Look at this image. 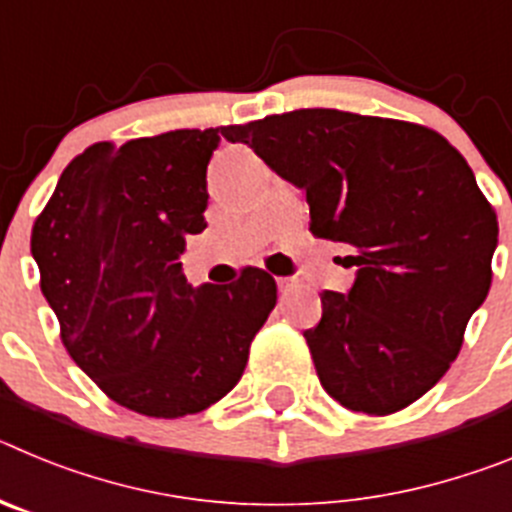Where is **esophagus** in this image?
I'll use <instances>...</instances> for the list:
<instances>
[{"mask_svg": "<svg viewBox=\"0 0 512 512\" xmlns=\"http://www.w3.org/2000/svg\"><path fill=\"white\" fill-rule=\"evenodd\" d=\"M277 287L282 295H289L292 292V287H295V279H289V277H279L277 279Z\"/></svg>", "mask_w": 512, "mask_h": 512, "instance_id": "1", "label": "esophagus"}]
</instances>
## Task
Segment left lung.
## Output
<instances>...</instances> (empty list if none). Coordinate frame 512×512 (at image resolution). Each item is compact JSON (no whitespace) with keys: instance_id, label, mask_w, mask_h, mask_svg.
<instances>
[{"instance_id":"left-lung-1","label":"left lung","mask_w":512,"mask_h":512,"mask_svg":"<svg viewBox=\"0 0 512 512\" xmlns=\"http://www.w3.org/2000/svg\"><path fill=\"white\" fill-rule=\"evenodd\" d=\"M305 189L310 233L351 248L348 295L325 289L305 330L320 384L343 408L392 415L449 372L492 284L497 215L436 130L341 110L228 125Z\"/></svg>"}]
</instances>
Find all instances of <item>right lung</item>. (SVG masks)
Segmentation results:
<instances>
[{"mask_svg":"<svg viewBox=\"0 0 512 512\" xmlns=\"http://www.w3.org/2000/svg\"><path fill=\"white\" fill-rule=\"evenodd\" d=\"M220 128L94 143L63 169L33 225L40 289L71 359L148 418H184L228 395L277 282L246 266L192 287L179 256L207 228V164Z\"/></svg>","mask_w":512,"mask_h":512,"instance_id":"obj_1","label":"right lung"}]
</instances>
